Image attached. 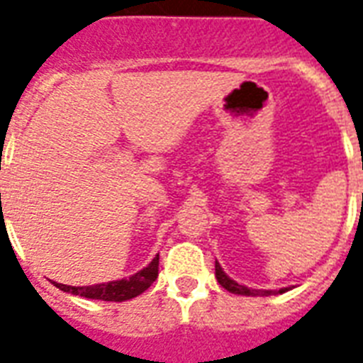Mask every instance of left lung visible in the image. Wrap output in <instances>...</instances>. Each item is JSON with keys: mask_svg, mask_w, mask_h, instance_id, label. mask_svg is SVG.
Instances as JSON below:
<instances>
[{"mask_svg": "<svg viewBox=\"0 0 363 363\" xmlns=\"http://www.w3.org/2000/svg\"><path fill=\"white\" fill-rule=\"evenodd\" d=\"M216 278H218V282L227 289V291H231V294H237V296H252V297H263V296H274V294H284V291H288L289 288H282V289H254L248 288V286H242V284L235 282L233 278H229L223 272L221 265L216 261Z\"/></svg>", "mask_w": 363, "mask_h": 363, "instance_id": "obj_1", "label": "left lung"}]
</instances>
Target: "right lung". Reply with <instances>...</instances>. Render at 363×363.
I'll use <instances>...</instances> for the list:
<instances>
[{"mask_svg":"<svg viewBox=\"0 0 363 363\" xmlns=\"http://www.w3.org/2000/svg\"><path fill=\"white\" fill-rule=\"evenodd\" d=\"M159 277V255L153 257L150 265L143 267L142 271L132 274L123 280H111L96 286H66V284L55 282V286L62 291L74 294V296L86 297V299H100V301H128L132 297H138L150 288Z\"/></svg>","mask_w":363,"mask_h":363,"instance_id":"add662e5","label":"right lung"}]
</instances>
